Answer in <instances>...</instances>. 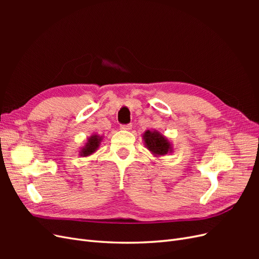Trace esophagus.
I'll use <instances>...</instances> for the list:
<instances>
[{
  "label": "esophagus",
  "instance_id": "1",
  "mask_svg": "<svg viewBox=\"0 0 259 259\" xmlns=\"http://www.w3.org/2000/svg\"><path fill=\"white\" fill-rule=\"evenodd\" d=\"M122 131H131L132 130V124H126V125H121L120 127Z\"/></svg>",
  "mask_w": 259,
  "mask_h": 259
}]
</instances>
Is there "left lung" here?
Segmentation results:
<instances>
[{
    "instance_id": "8db88e82",
    "label": "left lung",
    "mask_w": 259,
    "mask_h": 259,
    "mask_svg": "<svg viewBox=\"0 0 259 259\" xmlns=\"http://www.w3.org/2000/svg\"><path fill=\"white\" fill-rule=\"evenodd\" d=\"M145 147L154 156H164L174 151V147L167 137L158 131L147 130L143 134Z\"/></svg>"
}]
</instances>
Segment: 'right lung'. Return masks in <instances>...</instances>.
Masks as SVG:
<instances>
[{
    "mask_svg": "<svg viewBox=\"0 0 259 259\" xmlns=\"http://www.w3.org/2000/svg\"><path fill=\"white\" fill-rule=\"evenodd\" d=\"M103 136H100L98 134H93L91 135L86 143L84 144V146L81 147V150L79 151V155L80 156H90L91 154H93L95 151L98 150V148L100 146V143L103 142Z\"/></svg>",
    "mask_w": 259,
    "mask_h": 259,
    "instance_id": "right-lung-1",
    "label": "right lung"
}]
</instances>
